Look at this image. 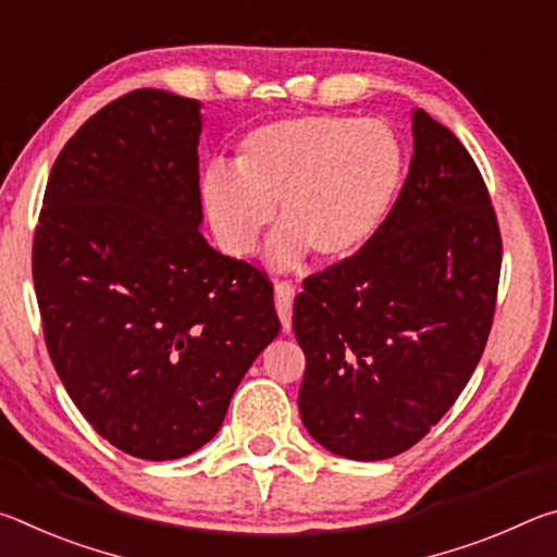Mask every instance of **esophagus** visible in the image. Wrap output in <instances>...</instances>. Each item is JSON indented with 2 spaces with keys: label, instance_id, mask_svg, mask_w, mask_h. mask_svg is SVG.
<instances>
[{
  "label": "esophagus",
  "instance_id": "obj_1",
  "mask_svg": "<svg viewBox=\"0 0 557 557\" xmlns=\"http://www.w3.org/2000/svg\"><path fill=\"white\" fill-rule=\"evenodd\" d=\"M292 299H295V287L292 282H277L275 285V309L282 322V329L289 332L292 329Z\"/></svg>",
  "mask_w": 557,
  "mask_h": 557
}]
</instances>
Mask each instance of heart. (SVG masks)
Here are the masks:
<instances>
[{"mask_svg":"<svg viewBox=\"0 0 557 557\" xmlns=\"http://www.w3.org/2000/svg\"><path fill=\"white\" fill-rule=\"evenodd\" d=\"M405 178L400 137L381 120L297 115L268 122L240 139L235 164L213 159L199 176L211 231L233 258L250 256L272 219L268 258L299 265L309 250L324 262L356 256L393 211Z\"/></svg>","mask_w":557,"mask_h":557,"instance_id":"obj_1","label":"heart"}]
</instances>
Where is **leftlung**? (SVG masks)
Wrapping results in <instances>:
<instances>
[{
	"instance_id": "8db88e82",
	"label": "left lung",
	"mask_w": 557,
	"mask_h": 557,
	"mask_svg": "<svg viewBox=\"0 0 557 557\" xmlns=\"http://www.w3.org/2000/svg\"><path fill=\"white\" fill-rule=\"evenodd\" d=\"M412 159L373 240L305 280L292 329L307 356L299 414L324 449L400 455L437 425L484 354L502 233L474 159L412 110Z\"/></svg>"
}]
</instances>
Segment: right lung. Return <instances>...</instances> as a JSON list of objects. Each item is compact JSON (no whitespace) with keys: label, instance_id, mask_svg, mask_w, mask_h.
Returning <instances> with one entry per match:
<instances>
[{"label":"right lung","instance_id":"add662e5","mask_svg":"<svg viewBox=\"0 0 557 557\" xmlns=\"http://www.w3.org/2000/svg\"><path fill=\"white\" fill-rule=\"evenodd\" d=\"M201 102L135 90L61 149L34 235L55 373L100 437L166 461L221 430L280 319L272 287L201 235Z\"/></svg>","mask_w":557,"mask_h":557}]
</instances>
